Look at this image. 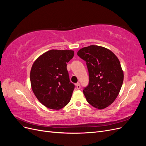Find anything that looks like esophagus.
I'll use <instances>...</instances> for the list:
<instances>
[{
	"label": "esophagus",
	"mask_w": 146,
	"mask_h": 146,
	"mask_svg": "<svg viewBox=\"0 0 146 146\" xmlns=\"http://www.w3.org/2000/svg\"><path fill=\"white\" fill-rule=\"evenodd\" d=\"M76 87H77V88L78 90H80V89L81 86H80V83H76Z\"/></svg>",
	"instance_id": "34e87169"
}]
</instances>
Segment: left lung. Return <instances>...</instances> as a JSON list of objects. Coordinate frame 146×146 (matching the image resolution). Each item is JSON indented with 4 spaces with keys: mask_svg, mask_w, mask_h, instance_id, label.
<instances>
[{
    "mask_svg": "<svg viewBox=\"0 0 146 146\" xmlns=\"http://www.w3.org/2000/svg\"><path fill=\"white\" fill-rule=\"evenodd\" d=\"M77 55L86 62L89 84L83 94L92 107L102 110L115 100L122 87L123 72L120 61L107 48L91 45L79 50Z\"/></svg>",
    "mask_w": 146,
    "mask_h": 146,
    "instance_id": "obj_1",
    "label": "left lung"
}]
</instances>
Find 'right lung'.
Here are the masks:
<instances>
[{
  "label": "right lung",
  "mask_w": 146,
  "mask_h": 146,
  "mask_svg": "<svg viewBox=\"0 0 146 146\" xmlns=\"http://www.w3.org/2000/svg\"><path fill=\"white\" fill-rule=\"evenodd\" d=\"M74 54L71 50H50L32 65L30 76L32 91L48 108L61 109L71 99L75 85L70 82L66 67Z\"/></svg>",
  "instance_id": "right-lung-1"
}]
</instances>
